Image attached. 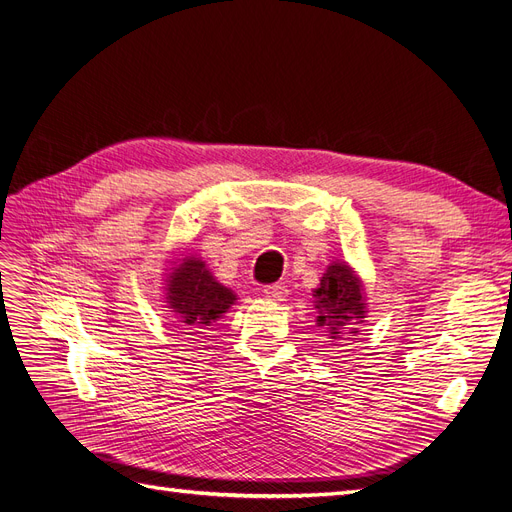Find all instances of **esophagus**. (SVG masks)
Segmentation results:
<instances>
[{"instance_id": "1", "label": "esophagus", "mask_w": 512, "mask_h": 512, "mask_svg": "<svg viewBox=\"0 0 512 512\" xmlns=\"http://www.w3.org/2000/svg\"><path fill=\"white\" fill-rule=\"evenodd\" d=\"M263 295L272 301H285V297L289 295V289L285 285H270L263 289Z\"/></svg>"}]
</instances>
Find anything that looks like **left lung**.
Masks as SVG:
<instances>
[{
	"label": "left lung",
	"instance_id": "left-lung-1",
	"mask_svg": "<svg viewBox=\"0 0 512 512\" xmlns=\"http://www.w3.org/2000/svg\"><path fill=\"white\" fill-rule=\"evenodd\" d=\"M314 306L318 310L316 325L327 327L331 339H337L350 325L363 323L367 314L363 280L346 261H335L314 289ZM356 333V331H350Z\"/></svg>",
	"mask_w": 512,
	"mask_h": 512
}]
</instances>
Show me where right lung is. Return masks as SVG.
Instances as JSON below:
<instances>
[{
    "mask_svg": "<svg viewBox=\"0 0 512 512\" xmlns=\"http://www.w3.org/2000/svg\"><path fill=\"white\" fill-rule=\"evenodd\" d=\"M234 301L236 293L217 282L200 257H185L166 278V304L187 329L211 327Z\"/></svg>",
    "mask_w": 512,
    "mask_h": 512,
    "instance_id": "add662e5",
    "label": "right lung"
}]
</instances>
